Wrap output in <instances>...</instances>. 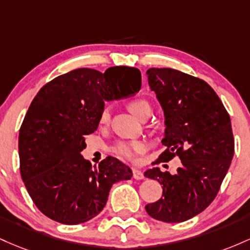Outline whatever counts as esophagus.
<instances>
[{
	"label": "esophagus",
	"instance_id": "esophagus-1",
	"mask_svg": "<svg viewBox=\"0 0 250 250\" xmlns=\"http://www.w3.org/2000/svg\"><path fill=\"white\" fill-rule=\"evenodd\" d=\"M132 175H133L134 179H143V178H144V173H143L139 169H136V167H133V169H132Z\"/></svg>",
	"mask_w": 250,
	"mask_h": 250
}]
</instances>
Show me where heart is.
<instances>
[{"instance_id": "b5f03b06", "label": "heart", "mask_w": 250, "mask_h": 250, "mask_svg": "<svg viewBox=\"0 0 250 250\" xmlns=\"http://www.w3.org/2000/svg\"><path fill=\"white\" fill-rule=\"evenodd\" d=\"M127 107L131 113L139 119H144L151 113V106L146 100H132V102L128 103ZM108 122H110V111H108V108H104L100 113L99 123L102 125H106ZM145 147L146 146L143 142H119L114 145L113 152L123 159H133L134 156L142 153L145 150Z\"/></svg>"}]
</instances>
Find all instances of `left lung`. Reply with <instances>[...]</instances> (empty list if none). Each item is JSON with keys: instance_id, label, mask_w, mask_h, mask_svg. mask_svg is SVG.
I'll return each mask as SVG.
<instances>
[{"instance_id": "left-lung-1", "label": "left lung", "mask_w": 250, "mask_h": 250, "mask_svg": "<svg viewBox=\"0 0 250 250\" xmlns=\"http://www.w3.org/2000/svg\"><path fill=\"white\" fill-rule=\"evenodd\" d=\"M150 88L165 116V151L157 164L178 156L175 175L159 167L144 176L163 186L162 198L145 206L152 218L167 223L190 220L214 201L234 156L228 112L204 80L172 68L147 69Z\"/></svg>"}]
</instances>
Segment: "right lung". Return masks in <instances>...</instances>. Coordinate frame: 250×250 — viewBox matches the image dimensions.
<instances>
[{"instance_id":"right-lung-1","label":"right lung","mask_w":250,"mask_h":250,"mask_svg":"<svg viewBox=\"0 0 250 250\" xmlns=\"http://www.w3.org/2000/svg\"><path fill=\"white\" fill-rule=\"evenodd\" d=\"M142 74L134 67L102 73L78 68L42 87L28 108L19 133L20 172L43 215L63 224L87 222L99 214L116 182L132 177L127 165L106 157L92 167L81 151L93 133L105 100L137 93Z\"/></svg>"}]
</instances>
